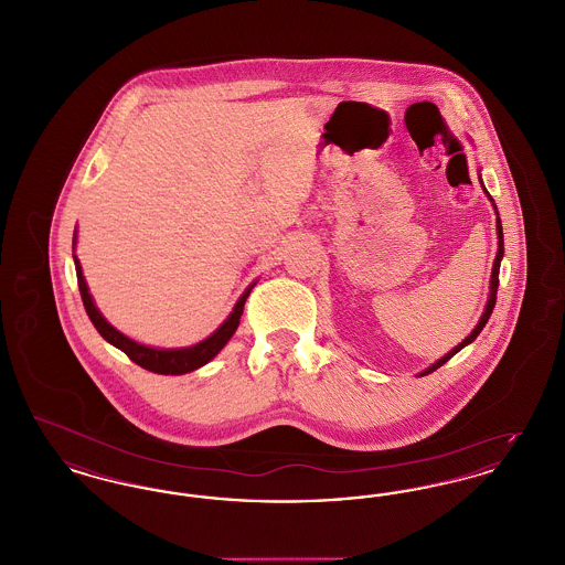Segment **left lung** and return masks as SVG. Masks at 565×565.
Wrapping results in <instances>:
<instances>
[{
	"instance_id": "1",
	"label": "left lung",
	"mask_w": 565,
	"mask_h": 565,
	"mask_svg": "<svg viewBox=\"0 0 565 565\" xmlns=\"http://www.w3.org/2000/svg\"><path fill=\"white\" fill-rule=\"evenodd\" d=\"M484 190V186H483ZM487 192V190H484ZM487 196H489V192H487ZM489 201L493 203V199L489 196ZM493 210H495V205H493ZM495 214H498V210H495ZM502 258H504V233H502V222H500V215H498V254H495V260H493V270H491V286H489V298H487V305H484L483 316H481V320L479 323L475 326V330L459 343L456 345L454 350L449 351L447 355H443L438 362H434L431 366H428L424 373H419V376L430 375L434 373L436 369H440L447 360H451L454 355H456L457 351L463 350L466 345H470L479 334H481V330L484 328V323L487 320L491 318V311H493V307H495V295H498V286H500V263H502Z\"/></svg>"
}]
</instances>
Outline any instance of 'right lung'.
I'll return each instance as SVG.
<instances>
[{"label": "right lung", "mask_w": 565, "mask_h": 565, "mask_svg": "<svg viewBox=\"0 0 565 565\" xmlns=\"http://www.w3.org/2000/svg\"><path fill=\"white\" fill-rule=\"evenodd\" d=\"M74 245H76V235H74ZM74 263H76V275H78V288H81L82 302H84V309L90 318L93 326L97 328V332L108 341L109 345L118 348L120 351H125L135 364H139L141 369L150 371V373H157V375H186L192 373L196 369H201L203 364H207L210 360H214L215 355L220 353V350L231 341V337L235 334L239 320L243 316V305H245V298L252 292L254 286H249L242 298L237 300L235 309L231 311V316L224 320V323L215 330L212 337H207L205 341L196 343V345H190V348H180V350H159V348H148V345H141L134 339L125 337L120 330H116L111 323L99 313V309L95 307L93 302V296L88 295V286L84 281V275H82L81 263L78 258L74 256Z\"/></svg>", "instance_id": "obj_1"}]
</instances>
